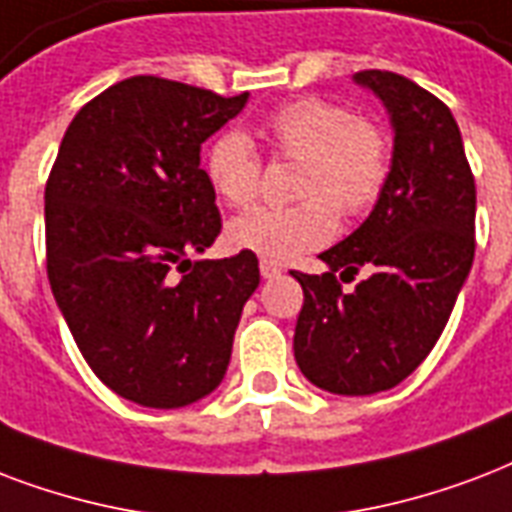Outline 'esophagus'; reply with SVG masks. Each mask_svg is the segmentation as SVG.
<instances>
[{"mask_svg":"<svg viewBox=\"0 0 512 512\" xmlns=\"http://www.w3.org/2000/svg\"><path fill=\"white\" fill-rule=\"evenodd\" d=\"M260 273H263V279H276V276H282V268L271 260H260Z\"/></svg>","mask_w":512,"mask_h":512,"instance_id":"esophagus-1","label":"esophagus"}]
</instances>
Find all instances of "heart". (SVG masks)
I'll return each mask as SVG.
<instances>
[{
    "instance_id": "1",
    "label": "heart",
    "mask_w": 512,
    "mask_h": 512,
    "mask_svg": "<svg viewBox=\"0 0 512 512\" xmlns=\"http://www.w3.org/2000/svg\"><path fill=\"white\" fill-rule=\"evenodd\" d=\"M265 139L282 158L300 161L295 206H255L230 220L225 239L236 252L287 263L333 239L335 212L357 217L376 204L389 177V142L365 117L338 101H292L265 120ZM263 161L241 131L217 136L206 155L214 193L230 206H247L260 190Z\"/></svg>"
}]
</instances>
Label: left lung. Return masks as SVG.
<instances>
[{"instance_id":"1","label":"left lung","mask_w":512,"mask_h":512,"mask_svg":"<svg viewBox=\"0 0 512 512\" xmlns=\"http://www.w3.org/2000/svg\"><path fill=\"white\" fill-rule=\"evenodd\" d=\"M384 104L395 147L368 220L319 255L322 276L292 271L303 287L295 325L300 373L333 395L386 392L438 343L475 257V179L451 109L395 72L354 74ZM368 267L343 293L335 270Z\"/></svg>"}]
</instances>
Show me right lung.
<instances>
[{
	"label": "right lung",
	"instance_id": "add662e5",
	"mask_svg": "<svg viewBox=\"0 0 512 512\" xmlns=\"http://www.w3.org/2000/svg\"><path fill=\"white\" fill-rule=\"evenodd\" d=\"M247 101L131 77L88 101L58 147L45 187L50 290L93 373L144 408L212 395L260 284L252 252L190 260L222 228L201 144Z\"/></svg>",
	"mask_w": 512,
	"mask_h": 512
}]
</instances>
